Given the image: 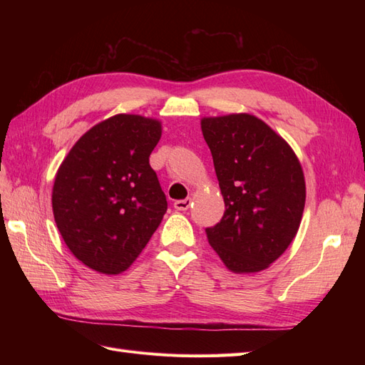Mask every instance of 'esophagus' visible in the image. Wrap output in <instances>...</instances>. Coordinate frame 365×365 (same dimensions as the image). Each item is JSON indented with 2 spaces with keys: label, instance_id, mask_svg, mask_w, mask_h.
Instances as JSON below:
<instances>
[{
  "label": "esophagus",
  "instance_id": "1",
  "mask_svg": "<svg viewBox=\"0 0 365 365\" xmlns=\"http://www.w3.org/2000/svg\"><path fill=\"white\" fill-rule=\"evenodd\" d=\"M175 208L176 210H180V212H184V210H187V208H190V205H192V200L190 197H185V200H180V201H175Z\"/></svg>",
  "mask_w": 365,
  "mask_h": 365
}]
</instances>
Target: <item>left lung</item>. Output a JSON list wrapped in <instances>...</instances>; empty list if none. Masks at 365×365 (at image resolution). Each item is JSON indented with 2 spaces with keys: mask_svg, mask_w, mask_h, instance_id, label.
I'll list each match as a JSON object with an SVG mask.
<instances>
[{
  "mask_svg": "<svg viewBox=\"0 0 365 365\" xmlns=\"http://www.w3.org/2000/svg\"><path fill=\"white\" fill-rule=\"evenodd\" d=\"M225 213L205 228L208 244L233 272H259L277 260L302 222L306 184L291 146L251 114L204 117Z\"/></svg>",
  "mask_w": 365,
  "mask_h": 365,
  "instance_id": "obj_1",
  "label": "left lung"
}]
</instances>
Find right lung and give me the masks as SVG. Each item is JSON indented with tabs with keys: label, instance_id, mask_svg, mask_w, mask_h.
<instances>
[{
	"label": "right lung",
	"instance_id": "add662e5",
	"mask_svg": "<svg viewBox=\"0 0 365 365\" xmlns=\"http://www.w3.org/2000/svg\"><path fill=\"white\" fill-rule=\"evenodd\" d=\"M161 121L117 114L77 140L54 178L53 215L65 244L88 268L126 271L168 210L149 157Z\"/></svg>",
	"mask_w": 365,
	"mask_h": 365
}]
</instances>
